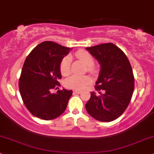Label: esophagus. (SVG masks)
<instances>
[{
	"instance_id": "34e87169",
	"label": "esophagus",
	"mask_w": 154,
	"mask_h": 154,
	"mask_svg": "<svg viewBox=\"0 0 154 154\" xmlns=\"http://www.w3.org/2000/svg\"><path fill=\"white\" fill-rule=\"evenodd\" d=\"M81 91H79V90H75L74 91V93H75V94H81Z\"/></svg>"
}]
</instances>
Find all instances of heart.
Here are the masks:
<instances>
[{
	"instance_id": "heart-1",
	"label": "heart",
	"mask_w": 154,
	"mask_h": 154,
	"mask_svg": "<svg viewBox=\"0 0 154 154\" xmlns=\"http://www.w3.org/2000/svg\"><path fill=\"white\" fill-rule=\"evenodd\" d=\"M76 56L79 59L84 63L88 66V71L91 72L96 71L94 66H93L94 63V58L91 55L86 51H79L76 53ZM71 57L70 56H66L61 60L60 64V71L63 75H68L71 73ZM91 81V78L88 75H83V76H79V75H73L68 77L65 80V86L67 88L76 89V90H82L85 88L86 86Z\"/></svg>"
}]
</instances>
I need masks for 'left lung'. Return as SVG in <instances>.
I'll return each instance as SVG.
<instances>
[{
	"label": "left lung",
	"mask_w": 154,
	"mask_h": 154,
	"mask_svg": "<svg viewBox=\"0 0 154 154\" xmlns=\"http://www.w3.org/2000/svg\"><path fill=\"white\" fill-rule=\"evenodd\" d=\"M86 49L100 66L95 88L97 91H104L99 96L91 92L86 111L96 120L112 121L125 111L131 99L134 89L131 66L124 53L111 43Z\"/></svg>",
	"instance_id": "left-lung-1"
}]
</instances>
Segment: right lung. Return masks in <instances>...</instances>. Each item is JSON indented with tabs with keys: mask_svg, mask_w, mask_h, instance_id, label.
<instances>
[{
	"mask_svg": "<svg viewBox=\"0 0 154 154\" xmlns=\"http://www.w3.org/2000/svg\"><path fill=\"white\" fill-rule=\"evenodd\" d=\"M71 49L52 41L40 43L25 60L19 79V90L27 109L35 116L52 120L65 111L72 90H51L60 86V64ZM58 88V87H57Z\"/></svg>",
	"mask_w": 154,
	"mask_h": 154,
	"instance_id": "add662e5",
	"label": "right lung"
}]
</instances>
